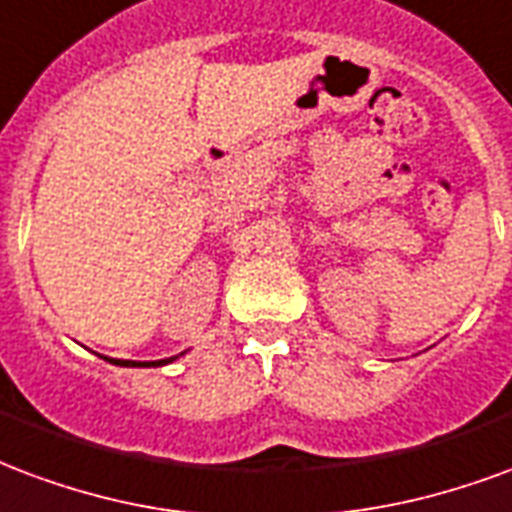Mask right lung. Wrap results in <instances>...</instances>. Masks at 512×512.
I'll return each mask as SVG.
<instances>
[{"label": "right lung", "mask_w": 512, "mask_h": 512, "mask_svg": "<svg viewBox=\"0 0 512 512\" xmlns=\"http://www.w3.org/2000/svg\"><path fill=\"white\" fill-rule=\"evenodd\" d=\"M108 363L114 365H125V368H149V365H166V363H174L177 357H169V360H155V363H136V360H114V357H103Z\"/></svg>", "instance_id": "add662e5"}]
</instances>
